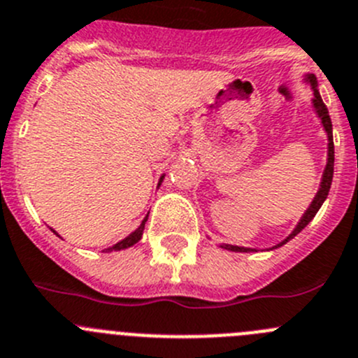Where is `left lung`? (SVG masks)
Wrapping results in <instances>:
<instances>
[{"label":"left lung","mask_w":358,"mask_h":358,"mask_svg":"<svg viewBox=\"0 0 358 358\" xmlns=\"http://www.w3.org/2000/svg\"><path fill=\"white\" fill-rule=\"evenodd\" d=\"M306 81L309 83L310 86H313V90H315V99H313V106H315L316 109V115L320 116V120H322L323 123V129H325L327 132V138H329V157H327V166H325V171H323V176H322V183H320V190L316 192L315 199H313V203H310L309 208L306 210V213L302 215V219H300V222L296 224V228L293 229L292 235L288 236V238H285L280 243H277L273 249H277V247L285 245L286 242H289V240L293 238V236L299 235L300 231H302L303 228H306L307 224H309L310 220H313V217L318 213V210L322 208L323 201L327 199V196H329V190H330V185H332V176H334V139H332V122H330V116H329V109H327V106L323 103L322 96H320V92L318 88H316V78L313 76V73H307ZM222 249H228V250H233V252H250V250H256V249H249V247H238V245H228V243H222Z\"/></svg>","instance_id":"8db88e82"}]
</instances>
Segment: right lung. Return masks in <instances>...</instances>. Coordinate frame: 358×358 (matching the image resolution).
Wrapping results in <instances>:
<instances>
[{"mask_svg":"<svg viewBox=\"0 0 358 358\" xmlns=\"http://www.w3.org/2000/svg\"><path fill=\"white\" fill-rule=\"evenodd\" d=\"M162 180H164V175L160 176V182H162ZM160 182H159V185H160ZM146 220H148V215H146L145 219H143V222H141V224H139V228L136 229V231L130 233V235L127 236V238H123L122 242L115 243V245H113V247H109V249H106V252H111V250H122V249H127V247H132L134 243H138L139 240H141V236H143V229H145ZM55 233H56V231H55ZM56 235H58V233H56Z\"/></svg>","mask_w":358,"mask_h":358,"instance_id":"1","label":"right lung"}]
</instances>
